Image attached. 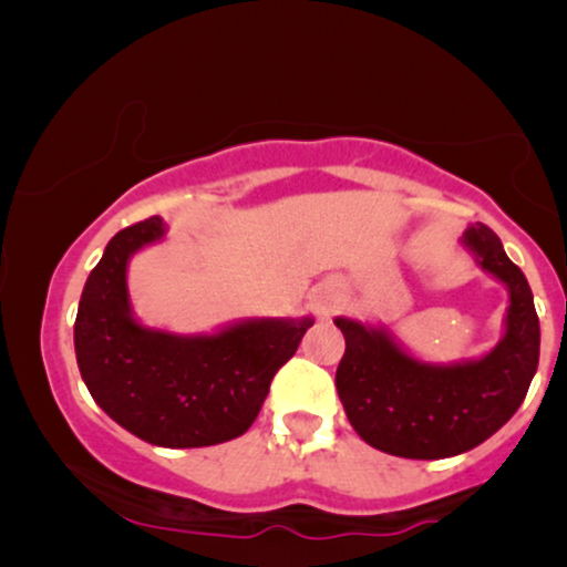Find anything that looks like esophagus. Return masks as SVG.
<instances>
[{
	"instance_id": "34e87169",
	"label": "esophagus",
	"mask_w": 567,
	"mask_h": 567,
	"mask_svg": "<svg viewBox=\"0 0 567 567\" xmlns=\"http://www.w3.org/2000/svg\"><path fill=\"white\" fill-rule=\"evenodd\" d=\"M312 301H315V312L320 317H328L332 305H336V291H332V289L317 291V297Z\"/></svg>"
}]
</instances>
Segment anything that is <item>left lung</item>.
I'll list each match as a JSON object with an SVG mask.
<instances>
[{
	"label": "left lung",
	"instance_id": "obj_1",
	"mask_svg": "<svg viewBox=\"0 0 567 567\" xmlns=\"http://www.w3.org/2000/svg\"><path fill=\"white\" fill-rule=\"evenodd\" d=\"M460 245L508 291L503 336L487 353L431 363L410 353L384 324L336 317L346 338L338 398L353 431L379 452L405 460L470 452L511 421L537 374L539 317L522 268L485 224H470Z\"/></svg>",
	"mask_w": 567,
	"mask_h": 567
}]
</instances>
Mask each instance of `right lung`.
<instances>
[{"label":"right lung","instance_id":"obj_1","mask_svg":"<svg viewBox=\"0 0 567 567\" xmlns=\"http://www.w3.org/2000/svg\"><path fill=\"white\" fill-rule=\"evenodd\" d=\"M165 237L152 216L107 243L76 309V363L92 400L146 444L214 446L250 429L315 320L247 317L198 336L146 328L131 307L128 262Z\"/></svg>","mask_w":567,"mask_h":567}]
</instances>
